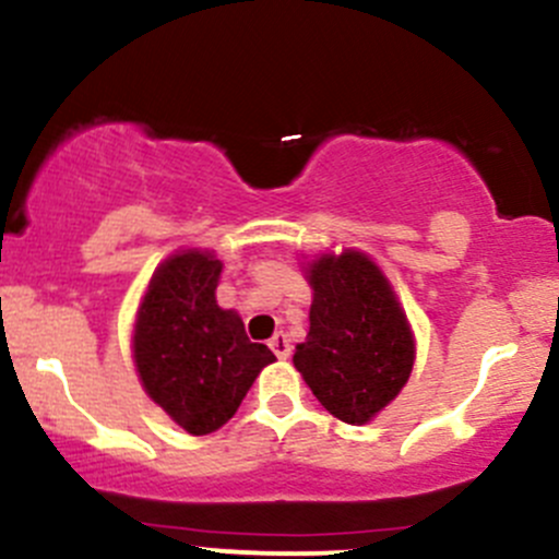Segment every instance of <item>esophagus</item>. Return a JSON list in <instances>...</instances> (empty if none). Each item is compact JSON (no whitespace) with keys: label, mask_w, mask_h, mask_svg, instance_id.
I'll return each instance as SVG.
<instances>
[{"label":"esophagus","mask_w":559,"mask_h":559,"mask_svg":"<svg viewBox=\"0 0 559 559\" xmlns=\"http://www.w3.org/2000/svg\"><path fill=\"white\" fill-rule=\"evenodd\" d=\"M270 348H273V354L278 356V358H289V356H292L289 337H286L284 332H278L273 340H270Z\"/></svg>","instance_id":"1"}]
</instances>
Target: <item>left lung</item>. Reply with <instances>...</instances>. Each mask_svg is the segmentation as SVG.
I'll use <instances>...</instances> for the list:
<instances>
[{"instance_id":"obj_1","label":"left lung","mask_w":559,"mask_h":559,"mask_svg":"<svg viewBox=\"0 0 559 559\" xmlns=\"http://www.w3.org/2000/svg\"><path fill=\"white\" fill-rule=\"evenodd\" d=\"M310 332L295 367L343 423L372 420L409 380L415 340L378 264L358 251L324 254L308 270Z\"/></svg>"}]
</instances>
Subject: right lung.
Segmentation results:
<instances>
[{
	"instance_id": "obj_1",
	"label": "right lung",
	"mask_w": 559,
	"mask_h": 559,
	"mask_svg": "<svg viewBox=\"0 0 559 559\" xmlns=\"http://www.w3.org/2000/svg\"><path fill=\"white\" fill-rule=\"evenodd\" d=\"M219 273L222 262L203 251L171 257L152 278L133 337L144 391L195 437L225 426L275 361L233 310L216 305Z\"/></svg>"
}]
</instances>
